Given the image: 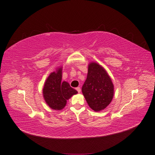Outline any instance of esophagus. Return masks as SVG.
<instances>
[{
  "label": "esophagus",
  "instance_id": "esophagus-1",
  "mask_svg": "<svg viewBox=\"0 0 155 155\" xmlns=\"http://www.w3.org/2000/svg\"><path fill=\"white\" fill-rule=\"evenodd\" d=\"M75 89L77 90V91L78 92V93H80V91H81V89H80V87H76L75 88Z\"/></svg>",
  "mask_w": 155,
  "mask_h": 155
}]
</instances>
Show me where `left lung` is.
<instances>
[{
	"label": "left lung",
	"mask_w": 155,
	"mask_h": 155,
	"mask_svg": "<svg viewBox=\"0 0 155 155\" xmlns=\"http://www.w3.org/2000/svg\"><path fill=\"white\" fill-rule=\"evenodd\" d=\"M81 91L89 107L99 112L111 103L114 96V85L103 66L96 62H91Z\"/></svg>",
	"instance_id": "left-lung-1"
}]
</instances>
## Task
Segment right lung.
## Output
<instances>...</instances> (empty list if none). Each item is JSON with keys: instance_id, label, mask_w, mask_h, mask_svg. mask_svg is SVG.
I'll return each mask as SVG.
<instances>
[{"instance_id": "add662e5", "label": "right lung", "mask_w": 155, "mask_h": 155, "mask_svg": "<svg viewBox=\"0 0 155 155\" xmlns=\"http://www.w3.org/2000/svg\"><path fill=\"white\" fill-rule=\"evenodd\" d=\"M62 67L51 73L45 83L43 89L44 99L51 108L60 110L64 108L67 100L78 93L66 81H62Z\"/></svg>"}]
</instances>
